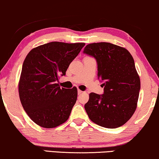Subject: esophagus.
I'll use <instances>...</instances> for the list:
<instances>
[{
  "label": "esophagus",
  "mask_w": 159,
  "mask_h": 159,
  "mask_svg": "<svg viewBox=\"0 0 159 159\" xmlns=\"http://www.w3.org/2000/svg\"><path fill=\"white\" fill-rule=\"evenodd\" d=\"M82 93H83V92H82L81 90H80V89L78 90V94H82Z\"/></svg>",
  "instance_id": "esophagus-1"
}]
</instances>
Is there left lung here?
<instances>
[{
    "instance_id": "obj_1",
    "label": "left lung",
    "mask_w": 159,
    "mask_h": 159,
    "mask_svg": "<svg viewBox=\"0 0 159 159\" xmlns=\"http://www.w3.org/2000/svg\"><path fill=\"white\" fill-rule=\"evenodd\" d=\"M84 53L98 62V76L104 94H89L84 108L89 118L98 125L116 128L130 119L137 107L140 78L133 56L125 48L109 43H92Z\"/></svg>"
}]
</instances>
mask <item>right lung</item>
I'll return each instance as SVG.
<instances>
[{
	"mask_svg": "<svg viewBox=\"0 0 159 159\" xmlns=\"http://www.w3.org/2000/svg\"><path fill=\"white\" fill-rule=\"evenodd\" d=\"M84 45L51 42L33 48L26 56L18 92L24 110L38 125L56 128L69 118L78 89L60 88L57 81Z\"/></svg>",
	"mask_w": 159,
	"mask_h": 159,
	"instance_id": "add662e5",
	"label": "right lung"
}]
</instances>
